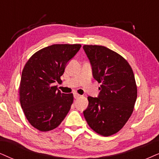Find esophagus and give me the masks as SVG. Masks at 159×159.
Wrapping results in <instances>:
<instances>
[{"label": "esophagus", "instance_id": "1", "mask_svg": "<svg viewBox=\"0 0 159 159\" xmlns=\"http://www.w3.org/2000/svg\"><path fill=\"white\" fill-rule=\"evenodd\" d=\"M73 95H74V98H75V99H78V98H79L80 96H81L80 94H78V93H74Z\"/></svg>", "mask_w": 159, "mask_h": 159}]
</instances>
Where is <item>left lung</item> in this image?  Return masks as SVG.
<instances>
[{
	"label": "left lung",
	"instance_id": "obj_1",
	"mask_svg": "<svg viewBox=\"0 0 159 159\" xmlns=\"http://www.w3.org/2000/svg\"><path fill=\"white\" fill-rule=\"evenodd\" d=\"M94 78L101 84L98 98H87L84 111L94 132L109 136L120 131L134 111L137 86L131 67L119 53L102 45H84Z\"/></svg>",
	"mask_w": 159,
	"mask_h": 159
}]
</instances>
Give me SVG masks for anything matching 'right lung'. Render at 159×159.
Returning <instances> with one entry per match:
<instances>
[{
  "label": "right lung",
  "mask_w": 159,
  "mask_h": 159,
  "mask_svg": "<svg viewBox=\"0 0 159 159\" xmlns=\"http://www.w3.org/2000/svg\"><path fill=\"white\" fill-rule=\"evenodd\" d=\"M80 44H55L33 54L25 63L20 84V102L29 123L40 131L55 129L69 112L73 94L61 93L54 85L61 81L67 62Z\"/></svg>",
  "instance_id": "add662e5"
}]
</instances>
